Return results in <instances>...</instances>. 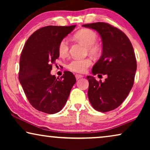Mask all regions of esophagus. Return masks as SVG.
Wrapping results in <instances>:
<instances>
[{
    "label": "esophagus",
    "mask_w": 150,
    "mask_h": 150,
    "mask_svg": "<svg viewBox=\"0 0 150 150\" xmlns=\"http://www.w3.org/2000/svg\"><path fill=\"white\" fill-rule=\"evenodd\" d=\"M75 77H76V79L78 80V79H81V78H83V75H81V74H76L75 75Z\"/></svg>",
    "instance_id": "esophagus-1"
}]
</instances>
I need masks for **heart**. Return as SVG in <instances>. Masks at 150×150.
Here are the masks:
<instances>
[{
	"label": "heart",
	"instance_id": "b5f03b06",
	"mask_svg": "<svg viewBox=\"0 0 150 150\" xmlns=\"http://www.w3.org/2000/svg\"><path fill=\"white\" fill-rule=\"evenodd\" d=\"M74 38L87 47V51L93 56H98L102 50V47L97 41V33L91 29L84 28L79 30L74 35ZM69 46L66 39L61 40L58 45V52L61 57H65L69 53ZM92 63L90 58L74 59L67 63V67L76 73H85Z\"/></svg>",
	"mask_w": 150,
	"mask_h": 150
}]
</instances>
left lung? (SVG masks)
Returning a JSON list of instances; mask_svg holds the SVG:
<instances>
[{
  "label": "left lung",
  "instance_id": "obj_1",
  "mask_svg": "<svg viewBox=\"0 0 150 150\" xmlns=\"http://www.w3.org/2000/svg\"><path fill=\"white\" fill-rule=\"evenodd\" d=\"M83 26L97 30L102 40V56L93 67L92 73L107 76L103 83L87 76L88 98L95 110L110 111L122 104L134 84L137 70L134 49L126 35L109 24L96 22Z\"/></svg>",
  "mask_w": 150,
  "mask_h": 150
}]
</instances>
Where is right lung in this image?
Wrapping results in <instances>:
<instances>
[{
	"instance_id": "add662e5",
	"label": "right lung",
	"mask_w": 150,
	"mask_h": 150,
	"mask_svg": "<svg viewBox=\"0 0 150 150\" xmlns=\"http://www.w3.org/2000/svg\"><path fill=\"white\" fill-rule=\"evenodd\" d=\"M75 26L41 28L30 36L22 49L18 78L28 102L39 111L48 114L60 111L76 82L69 71H64L59 79L50 74L52 65L59 57V42Z\"/></svg>"
}]
</instances>
